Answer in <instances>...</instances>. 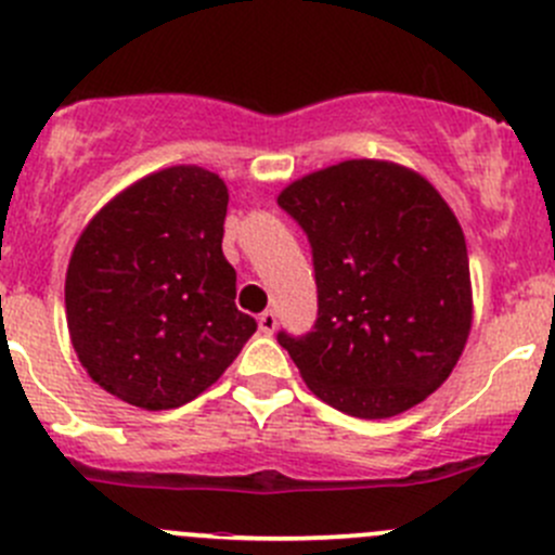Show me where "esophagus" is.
<instances>
[{
    "label": "esophagus",
    "mask_w": 555,
    "mask_h": 555,
    "mask_svg": "<svg viewBox=\"0 0 555 555\" xmlns=\"http://www.w3.org/2000/svg\"><path fill=\"white\" fill-rule=\"evenodd\" d=\"M257 324H260V333L271 335L273 330H276V313H273L271 309H268V311H262L260 317H257Z\"/></svg>",
    "instance_id": "obj_1"
}]
</instances>
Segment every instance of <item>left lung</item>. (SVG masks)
<instances>
[{
	"instance_id": "obj_1",
	"label": "left lung",
	"mask_w": 555,
	"mask_h": 555,
	"mask_svg": "<svg viewBox=\"0 0 555 555\" xmlns=\"http://www.w3.org/2000/svg\"><path fill=\"white\" fill-rule=\"evenodd\" d=\"M279 206L313 251L317 324L279 333L309 389L357 418L427 400L473 327L467 244L443 195L418 171L360 158L295 179Z\"/></svg>"
}]
</instances>
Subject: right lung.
<instances>
[{
	"label": "right lung",
	"mask_w": 555,
	"mask_h": 555,
	"mask_svg": "<svg viewBox=\"0 0 555 555\" xmlns=\"http://www.w3.org/2000/svg\"><path fill=\"white\" fill-rule=\"evenodd\" d=\"M228 188L201 166L147 173L106 201L72 249L66 324L104 391L144 411L195 400L257 330L222 255Z\"/></svg>",
	"instance_id": "add662e5"
}]
</instances>
